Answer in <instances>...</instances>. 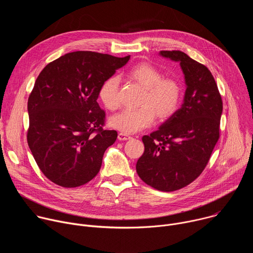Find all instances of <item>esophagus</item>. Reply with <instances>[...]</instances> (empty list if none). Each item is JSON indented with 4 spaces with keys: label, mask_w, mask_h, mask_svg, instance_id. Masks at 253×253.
<instances>
[{
    "label": "esophagus",
    "mask_w": 253,
    "mask_h": 253,
    "mask_svg": "<svg viewBox=\"0 0 253 253\" xmlns=\"http://www.w3.org/2000/svg\"><path fill=\"white\" fill-rule=\"evenodd\" d=\"M131 138V136L130 135H128V134H125V133H119L118 134V139L120 140V141H124V140H128V139H130Z\"/></svg>",
    "instance_id": "34e87169"
}]
</instances>
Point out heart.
<instances>
[{
	"instance_id": "b5f03b06",
	"label": "heart",
	"mask_w": 253,
	"mask_h": 253,
	"mask_svg": "<svg viewBox=\"0 0 253 253\" xmlns=\"http://www.w3.org/2000/svg\"><path fill=\"white\" fill-rule=\"evenodd\" d=\"M128 75L144 88L140 104L136 109H125L113 115L110 125L125 134L136 133L149 127L155 114L159 119H166L177 109L181 98V87L171 78H163L161 72L154 66L141 63L133 66ZM119 79L110 77L105 80L99 89V98L109 110L119 107Z\"/></svg>"
}]
</instances>
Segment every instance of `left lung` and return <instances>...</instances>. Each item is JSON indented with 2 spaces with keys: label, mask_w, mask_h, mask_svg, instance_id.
<instances>
[{
  "label": "left lung",
  "mask_w": 253,
  "mask_h": 253,
  "mask_svg": "<svg viewBox=\"0 0 253 253\" xmlns=\"http://www.w3.org/2000/svg\"><path fill=\"white\" fill-rule=\"evenodd\" d=\"M178 62L186 90L181 108L157 131L142 137L145 146L136 171L149 186L164 192L190 184L202 173L219 139L222 99L208 68L181 51H160Z\"/></svg>",
  "instance_id": "1"
}]
</instances>
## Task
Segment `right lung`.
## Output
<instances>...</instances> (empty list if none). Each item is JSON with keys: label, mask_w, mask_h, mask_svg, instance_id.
I'll list each match as a JSON object with an SVG mask.
<instances>
[{"label": "right lung", "mask_w": 253, "mask_h": 253, "mask_svg": "<svg viewBox=\"0 0 253 253\" xmlns=\"http://www.w3.org/2000/svg\"><path fill=\"white\" fill-rule=\"evenodd\" d=\"M129 59L77 51L39 74L28 99L27 140L36 163L55 184L78 187L98 174L104 152L117 139L115 130L103 129L99 89Z\"/></svg>", "instance_id": "1"}]
</instances>
